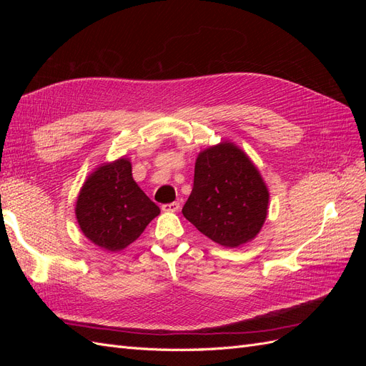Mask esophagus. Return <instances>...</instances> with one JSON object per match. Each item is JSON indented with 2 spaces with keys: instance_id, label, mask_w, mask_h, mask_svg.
Returning <instances> with one entry per match:
<instances>
[{
  "instance_id": "1",
  "label": "esophagus",
  "mask_w": 366,
  "mask_h": 366,
  "mask_svg": "<svg viewBox=\"0 0 366 366\" xmlns=\"http://www.w3.org/2000/svg\"><path fill=\"white\" fill-rule=\"evenodd\" d=\"M162 209L164 210V212H177V210L180 209V203L174 202V203H169V204H163Z\"/></svg>"
}]
</instances>
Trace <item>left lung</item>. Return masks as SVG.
<instances>
[{
	"instance_id": "8db88e82",
	"label": "left lung",
	"mask_w": 366,
	"mask_h": 366,
	"mask_svg": "<svg viewBox=\"0 0 366 366\" xmlns=\"http://www.w3.org/2000/svg\"><path fill=\"white\" fill-rule=\"evenodd\" d=\"M270 192L259 169L234 142L198 152L194 187L183 215L203 235L224 247H238L259 234Z\"/></svg>"
}]
</instances>
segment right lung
<instances>
[{"label":"right lung","instance_id":"obj_1","mask_svg":"<svg viewBox=\"0 0 366 366\" xmlns=\"http://www.w3.org/2000/svg\"><path fill=\"white\" fill-rule=\"evenodd\" d=\"M74 214L82 234L107 252H120L134 242L160 214L132 179L128 157L105 162L86 177Z\"/></svg>","mask_w":366,"mask_h":366}]
</instances>
